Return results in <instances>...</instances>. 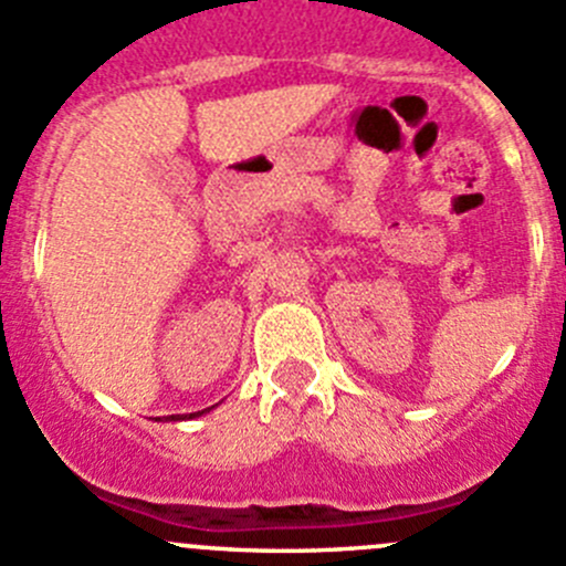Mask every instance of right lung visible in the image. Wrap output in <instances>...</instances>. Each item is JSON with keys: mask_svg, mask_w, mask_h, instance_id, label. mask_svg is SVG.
Masks as SVG:
<instances>
[{"mask_svg": "<svg viewBox=\"0 0 566 566\" xmlns=\"http://www.w3.org/2000/svg\"><path fill=\"white\" fill-rule=\"evenodd\" d=\"M191 416H197V413H188V416H169V419H191Z\"/></svg>", "mask_w": 566, "mask_h": 566, "instance_id": "1", "label": "right lung"}]
</instances>
